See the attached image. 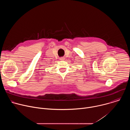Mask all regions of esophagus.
<instances>
[{"instance_id": "obj_1", "label": "esophagus", "mask_w": 130, "mask_h": 130, "mask_svg": "<svg viewBox=\"0 0 130 130\" xmlns=\"http://www.w3.org/2000/svg\"><path fill=\"white\" fill-rule=\"evenodd\" d=\"M60 60H61V61L65 60V58H64V57H62V58H61L60 59Z\"/></svg>"}]
</instances>
